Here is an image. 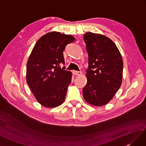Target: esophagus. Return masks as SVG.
<instances>
[{"instance_id":"esophagus-1","label":"esophagus","mask_w":146,"mask_h":146,"mask_svg":"<svg viewBox=\"0 0 146 146\" xmlns=\"http://www.w3.org/2000/svg\"><path fill=\"white\" fill-rule=\"evenodd\" d=\"M73 74L75 75H77V76H80L82 75V71H73Z\"/></svg>"}]
</instances>
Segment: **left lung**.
<instances>
[{
  "label": "left lung",
  "mask_w": 146,
  "mask_h": 146,
  "mask_svg": "<svg viewBox=\"0 0 146 146\" xmlns=\"http://www.w3.org/2000/svg\"><path fill=\"white\" fill-rule=\"evenodd\" d=\"M83 39L88 54L83 97L90 105L101 107L112 99L122 85V56L115 43L104 35L88 32Z\"/></svg>",
  "instance_id": "left-lung-1"
}]
</instances>
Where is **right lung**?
Masks as SVG:
<instances>
[{"label": "right lung", "mask_w": 146, "mask_h": 146, "mask_svg": "<svg viewBox=\"0 0 146 146\" xmlns=\"http://www.w3.org/2000/svg\"><path fill=\"white\" fill-rule=\"evenodd\" d=\"M73 36L52 31L41 37L31 53L26 68V81L36 99L42 106H60L66 97L72 73L64 64L63 51L75 41Z\"/></svg>", "instance_id": "1"}]
</instances>
